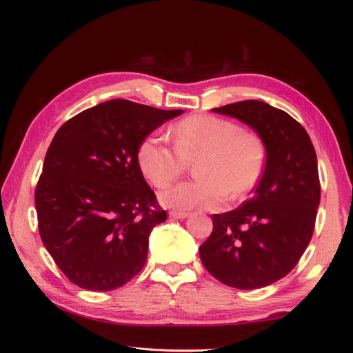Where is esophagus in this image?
I'll list each match as a JSON object with an SVG mask.
<instances>
[{"mask_svg": "<svg viewBox=\"0 0 353 353\" xmlns=\"http://www.w3.org/2000/svg\"><path fill=\"white\" fill-rule=\"evenodd\" d=\"M190 214L188 212H176V211H171L170 212V219H172V220H183V219H186V216H188Z\"/></svg>", "mask_w": 353, "mask_h": 353, "instance_id": "esophagus-1", "label": "esophagus"}]
</instances>
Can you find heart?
Wrapping results in <instances>:
<instances>
[{
  "label": "heart",
  "mask_w": 353,
  "mask_h": 353,
  "mask_svg": "<svg viewBox=\"0 0 353 353\" xmlns=\"http://www.w3.org/2000/svg\"><path fill=\"white\" fill-rule=\"evenodd\" d=\"M174 147L161 134L141 141L138 163L156 188H165L197 161L200 181L182 182L161 194V201L177 211L219 209L230 194L243 197L254 190L265 170V142L256 132L214 115L186 117L172 127Z\"/></svg>",
  "instance_id": "b5f03b06"
}]
</instances>
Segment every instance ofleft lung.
Returning <instances> with one entry per match:
<instances>
[{
	"label": "left lung",
	"mask_w": 353,
	"mask_h": 353,
	"mask_svg": "<svg viewBox=\"0 0 353 353\" xmlns=\"http://www.w3.org/2000/svg\"><path fill=\"white\" fill-rule=\"evenodd\" d=\"M212 110L250 125L265 142L267 161L253 197L235 211L212 215L214 229L200 245V259L229 287H267L296 267L312 238L320 203L316 150L294 118L264 101Z\"/></svg>",
	"instance_id": "left-lung-1"
}]
</instances>
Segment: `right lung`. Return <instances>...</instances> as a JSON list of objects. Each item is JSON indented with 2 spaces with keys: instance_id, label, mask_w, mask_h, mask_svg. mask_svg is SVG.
I'll use <instances>...</instances> for the list:
<instances>
[{
  "instance_id": "add662e5",
  "label": "right lung",
  "mask_w": 353,
  "mask_h": 353,
  "mask_svg": "<svg viewBox=\"0 0 353 353\" xmlns=\"http://www.w3.org/2000/svg\"><path fill=\"white\" fill-rule=\"evenodd\" d=\"M183 110L110 100L68 119L52 138L36 185L45 249L89 291L123 287L144 267L148 235L167 220L138 163V147Z\"/></svg>"
}]
</instances>
